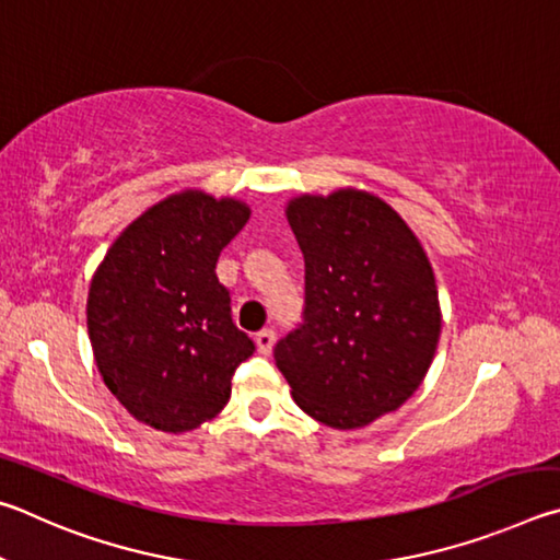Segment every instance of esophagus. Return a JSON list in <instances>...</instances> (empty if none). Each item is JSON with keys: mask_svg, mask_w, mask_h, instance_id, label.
Listing matches in <instances>:
<instances>
[{"mask_svg": "<svg viewBox=\"0 0 560 560\" xmlns=\"http://www.w3.org/2000/svg\"><path fill=\"white\" fill-rule=\"evenodd\" d=\"M255 345H258L260 354L268 357L272 351V345H275V331L272 329H260L258 335H255Z\"/></svg>", "mask_w": 560, "mask_h": 560, "instance_id": "34e87169", "label": "esophagus"}]
</instances>
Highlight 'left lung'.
<instances>
[{"label": "left lung", "mask_w": 560, "mask_h": 560, "mask_svg": "<svg viewBox=\"0 0 560 560\" xmlns=\"http://www.w3.org/2000/svg\"><path fill=\"white\" fill-rule=\"evenodd\" d=\"M285 213L305 255V312L275 345V364L307 416L364 428L404 406L433 364V268L408 223L369 191L305 194Z\"/></svg>", "instance_id": "8db88e82"}]
</instances>
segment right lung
<instances>
[{
	"mask_svg": "<svg viewBox=\"0 0 560 560\" xmlns=\"http://www.w3.org/2000/svg\"><path fill=\"white\" fill-rule=\"evenodd\" d=\"M248 219L243 201L172 194L97 265L88 292L95 364L140 423L186 433L229 404L233 371L255 345L233 325L215 262Z\"/></svg>",
	"mask_w": 560,
	"mask_h": 560,
	"instance_id": "obj_1",
	"label": "right lung"
}]
</instances>
